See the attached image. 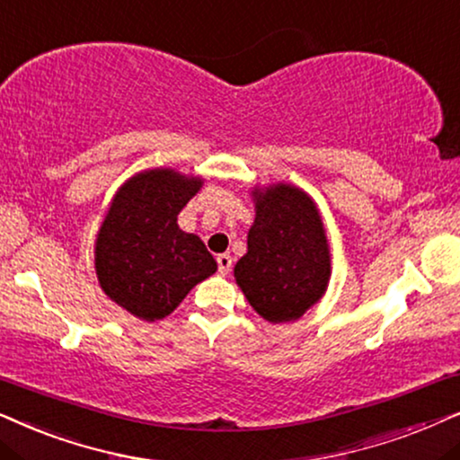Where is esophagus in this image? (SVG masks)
I'll use <instances>...</instances> for the list:
<instances>
[{"mask_svg":"<svg viewBox=\"0 0 460 460\" xmlns=\"http://www.w3.org/2000/svg\"><path fill=\"white\" fill-rule=\"evenodd\" d=\"M217 262H218V271L220 273H229L231 267H234V259H231L229 254H218L217 256Z\"/></svg>","mask_w":460,"mask_h":460,"instance_id":"1","label":"esophagus"}]
</instances>
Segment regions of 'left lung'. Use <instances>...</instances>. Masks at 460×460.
I'll return each instance as SVG.
<instances>
[{
  "mask_svg": "<svg viewBox=\"0 0 460 460\" xmlns=\"http://www.w3.org/2000/svg\"><path fill=\"white\" fill-rule=\"evenodd\" d=\"M256 218L235 279L267 322L298 320L326 292L330 252L317 208L290 185L254 191Z\"/></svg>",
  "mask_w": 460,
  "mask_h": 460,
  "instance_id": "1",
  "label": "left lung"
}]
</instances>
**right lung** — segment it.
<instances>
[{
  "label": "right lung",
  "instance_id": "obj_1",
  "mask_svg": "<svg viewBox=\"0 0 460 460\" xmlns=\"http://www.w3.org/2000/svg\"><path fill=\"white\" fill-rule=\"evenodd\" d=\"M201 187L174 170H146L115 195L98 231L96 275L111 301L145 322L162 320L217 271L198 235L179 229V212Z\"/></svg>",
  "mask_w": 460,
  "mask_h": 460
}]
</instances>
